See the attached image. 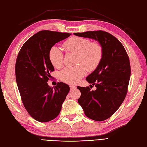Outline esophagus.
Here are the masks:
<instances>
[{
  "mask_svg": "<svg viewBox=\"0 0 147 147\" xmlns=\"http://www.w3.org/2000/svg\"><path fill=\"white\" fill-rule=\"evenodd\" d=\"M76 88V86H74V85H70V90H72V89H74Z\"/></svg>",
  "mask_w": 147,
  "mask_h": 147,
  "instance_id": "esophagus-1",
  "label": "esophagus"
}]
</instances>
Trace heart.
<instances>
[{"instance_id": "heart-1", "label": "heart", "mask_w": 147, "mask_h": 147, "mask_svg": "<svg viewBox=\"0 0 147 147\" xmlns=\"http://www.w3.org/2000/svg\"><path fill=\"white\" fill-rule=\"evenodd\" d=\"M64 47L70 52L77 54V66L65 67L60 73L61 80L67 83H75L84 77L86 69L93 71L100 65L103 51L101 46L97 42H92L90 39L74 36L64 43ZM49 58L55 68H61L63 64V53L56 46L49 50Z\"/></svg>"}]
</instances>
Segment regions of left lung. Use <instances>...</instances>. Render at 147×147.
I'll list each match as a JSON object with an SVG mask.
<instances>
[{
	"mask_svg": "<svg viewBox=\"0 0 147 147\" xmlns=\"http://www.w3.org/2000/svg\"><path fill=\"white\" fill-rule=\"evenodd\" d=\"M74 34L98 41L102 48L100 65L86 78L96 89L92 91L89 86L77 88L81 92L78 102L86 116L96 121H105L119 109L127 92L130 77L128 55L121 42L106 31Z\"/></svg>",
	"mask_w": 147,
	"mask_h": 147,
	"instance_id": "left-lung-1",
	"label": "left lung"
}]
</instances>
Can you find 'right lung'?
Instances as JSON below:
<instances>
[{
    "label": "right lung",
    "instance_id": "add662e5",
    "mask_svg": "<svg viewBox=\"0 0 147 147\" xmlns=\"http://www.w3.org/2000/svg\"><path fill=\"white\" fill-rule=\"evenodd\" d=\"M70 33L44 30L24 43L15 64L16 81L22 102L30 116L41 122L56 117L61 111L70 88L63 82L55 87L47 81L54 68L49 58L50 49Z\"/></svg>",
    "mask_w": 147,
    "mask_h": 147
}]
</instances>
